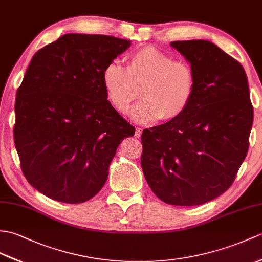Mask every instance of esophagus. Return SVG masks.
I'll use <instances>...</instances> for the list:
<instances>
[{"label": "esophagus", "instance_id": "esophagus-1", "mask_svg": "<svg viewBox=\"0 0 262 262\" xmlns=\"http://www.w3.org/2000/svg\"><path fill=\"white\" fill-rule=\"evenodd\" d=\"M142 132H143V129L139 128V127H137V128H136V133H135V137H136V138L141 137V136H142Z\"/></svg>", "mask_w": 262, "mask_h": 262}]
</instances>
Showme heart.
<instances>
[{"instance_id":"b5f03b06","label":"heart","mask_w":262,"mask_h":262,"mask_svg":"<svg viewBox=\"0 0 262 262\" xmlns=\"http://www.w3.org/2000/svg\"><path fill=\"white\" fill-rule=\"evenodd\" d=\"M101 79L108 101L121 114L127 112L141 89L144 100L129 111V117L141 124L178 118L191 103L196 87L191 63L174 60L153 46L133 51L126 68L117 62L108 63Z\"/></svg>"}]
</instances>
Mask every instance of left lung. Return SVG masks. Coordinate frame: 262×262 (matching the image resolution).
<instances>
[{
  "mask_svg": "<svg viewBox=\"0 0 262 262\" xmlns=\"http://www.w3.org/2000/svg\"><path fill=\"white\" fill-rule=\"evenodd\" d=\"M171 47L195 71V93L181 116L144 129L142 168L163 202L200 205L233 183L249 148L253 107L245 69L217 46L188 40Z\"/></svg>",
  "mask_w": 262,
  "mask_h": 262,
  "instance_id": "8db88e82",
  "label": "left lung"
}]
</instances>
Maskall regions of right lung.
<instances>
[{
	"label": "right lung",
	"mask_w": 262,
	"mask_h": 262,
	"mask_svg": "<svg viewBox=\"0 0 262 262\" xmlns=\"http://www.w3.org/2000/svg\"><path fill=\"white\" fill-rule=\"evenodd\" d=\"M129 47L111 35L67 33L32 57L16 91L14 144L24 176L46 196L70 204L94 198L119 144L135 134L101 79Z\"/></svg>",
	"instance_id": "1"
}]
</instances>
